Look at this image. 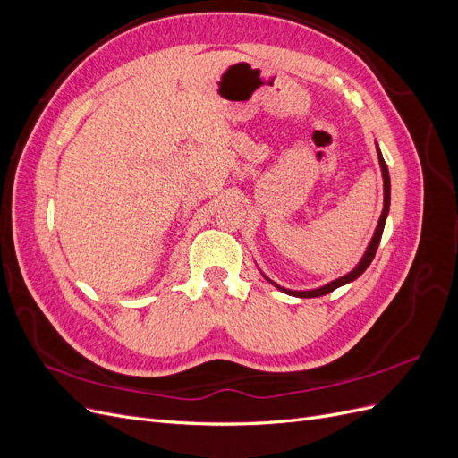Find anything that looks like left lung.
<instances>
[{
    "instance_id": "obj_1",
    "label": "left lung",
    "mask_w": 458,
    "mask_h": 458,
    "mask_svg": "<svg viewBox=\"0 0 458 458\" xmlns=\"http://www.w3.org/2000/svg\"><path fill=\"white\" fill-rule=\"evenodd\" d=\"M378 160H380L382 177H384V210H382V216H380V219H378V227H377V231H374V237H372V241H370V244H369V248H367V252H365L363 259L359 261V266H357L352 273L340 276V279L328 283L327 286H321V288H317V290H308V293H296V290H286V288H283V286L273 283L276 288H281L283 293H286V294H290V296H298V298H317V296H325V294L332 293V290H336L338 286H342V284H345V283L355 281L357 276L363 275V271L370 266V261H372L374 254H377V250H378V244H380V239H382V231H384V224H386L387 212H390V174H387V165H386V162H384V158H382V155H380V150H378Z\"/></svg>"
}]
</instances>
